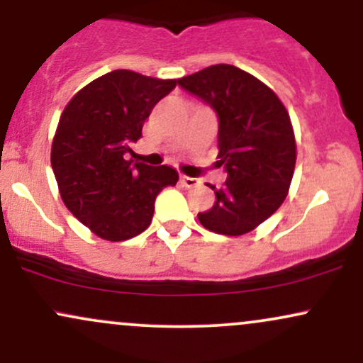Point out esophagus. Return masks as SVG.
Returning a JSON list of instances; mask_svg holds the SVG:
<instances>
[{"label":"esophagus","mask_w":363,"mask_h":363,"mask_svg":"<svg viewBox=\"0 0 363 363\" xmlns=\"http://www.w3.org/2000/svg\"><path fill=\"white\" fill-rule=\"evenodd\" d=\"M181 182L182 186L187 187V189H191V187H198L201 184V181H199L198 177H187V176H181Z\"/></svg>","instance_id":"obj_1"}]
</instances>
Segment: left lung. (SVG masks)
<instances>
[{"instance_id": "left-lung-1", "label": "left lung", "mask_w": 363, "mask_h": 363, "mask_svg": "<svg viewBox=\"0 0 363 363\" xmlns=\"http://www.w3.org/2000/svg\"><path fill=\"white\" fill-rule=\"evenodd\" d=\"M179 86L215 111L218 164L227 181L215 191L211 210L198 213L205 228L242 235L269 218L294 177L295 136L277 94L232 65H215L177 80Z\"/></svg>"}]
</instances>
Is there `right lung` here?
Listing matches in <instances>:
<instances>
[{
  "label": "right lung",
  "mask_w": 363,
  "mask_h": 363,
  "mask_svg": "<svg viewBox=\"0 0 363 363\" xmlns=\"http://www.w3.org/2000/svg\"><path fill=\"white\" fill-rule=\"evenodd\" d=\"M176 85L116 69L83 86L62 111L51 150L54 177L62 203L95 235L119 242L147 230L157 194L179 181L169 165L129 158L150 112Z\"/></svg>",
  "instance_id": "add662e5"
}]
</instances>
